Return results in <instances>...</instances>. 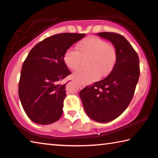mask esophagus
Segmentation results:
<instances>
[{"mask_svg":"<svg viewBox=\"0 0 158 158\" xmlns=\"http://www.w3.org/2000/svg\"><path fill=\"white\" fill-rule=\"evenodd\" d=\"M85 86V84H80L79 83V87L80 89H83V88H84Z\"/></svg>","mask_w":158,"mask_h":158,"instance_id":"34e87169","label":"esophagus"}]
</instances>
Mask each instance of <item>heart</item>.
Returning a JSON list of instances; mask_svg holds the SVG:
<instances>
[{
  "mask_svg": "<svg viewBox=\"0 0 158 158\" xmlns=\"http://www.w3.org/2000/svg\"><path fill=\"white\" fill-rule=\"evenodd\" d=\"M77 51L68 49L63 55V62L67 68L76 70L81 65L82 58L89 60L87 69H79L73 74V78L80 83L93 82L102 76L109 74L116 65L118 53L113 44L102 39L90 36L77 44Z\"/></svg>",
  "mask_w": 158,
  "mask_h": 158,
  "instance_id": "b5f03b06",
  "label": "heart"
}]
</instances>
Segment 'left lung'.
Listing matches in <instances>:
<instances>
[{
  "mask_svg": "<svg viewBox=\"0 0 158 158\" xmlns=\"http://www.w3.org/2000/svg\"><path fill=\"white\" fill-rule=\"evenodd\" d=\"M98 35L116 47V63L108 77L85 86L79 95L90 118L107 123L121 116L132 101L139 78V59L132 45L121 35L112 32Z\"/></svg>",
  "mask_w": 158,
  "mask_h": 158,
  "instance_id": "left-lung-1",
  "label": "left lung"
}]
</instances>
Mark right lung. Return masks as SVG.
<instances>
[{
	"label": "right lung",
	"instance_id": "add662e5",
	"mask_svg": "<svg viewBox=\"0 0 158 158\" xmlns=\"http://www.w3.org/2000/svg\"><path fill=\"white\" fill-rule=\"evenodd\" d=\"M84 33L56 34L40 42L23 63L19 82V96L26 114L40 125L57 121L63 114L65 85L59 82L71 74L63 55Z\"/></svg>",
	"mask_w": 158,
	"mask_h": 158
}]
</instances>
